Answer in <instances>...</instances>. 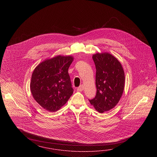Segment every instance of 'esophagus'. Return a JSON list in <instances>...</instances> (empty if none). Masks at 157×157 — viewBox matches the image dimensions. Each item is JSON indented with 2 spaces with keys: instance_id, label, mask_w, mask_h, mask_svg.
<instances>
[{
  "instance_id": "1",
  "label": "esophagus",
  "mask_w": 157,
  "mask_h": 157,
  "mask_svg": "<svg viewBox=\"0 0 157 157\" xmlns=\"http://www.w3.org/2000/svg\"><path fill=\"white\" fill-rule=\"evenodd\" d=\"M83 90H84V86L83 85H80V86L79 87H78V89H77V91H83Z\"/></svg>"
}]
</instances>
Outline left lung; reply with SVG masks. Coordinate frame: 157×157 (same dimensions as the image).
<instances>
[{
  "label": "left lung",
  "instance_id": "obj_1",
  "mask_svg": "<svg viewBox=\"0 0 157 157\" xmlns=\"http://www.w3.org/2000/svg\"><path fill=\"white\" fill-rule=\"evenodd\" d=\"M96 68L97 93L91 104L101 113L113 108L123 93L125 75L119 60L109 53L93 55Z\"/></svg>",
  "mask_w": 157,
  "mask_h": 157
}]
</instances>
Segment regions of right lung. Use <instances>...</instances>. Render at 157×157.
Here are the masks:
<instances>
[{
	"label": "right lung",
	"mask_w": 157,
	"mask_h": 157,
	"mask_svg": "<svg viewBox=\"0 0 157 157\" xmlns=\"http://www.w3.org/2000/svg\"><path fill=\"white\" fill-rule=\"evenodd\" d=\"M73 60L71 56L59 55L41 62L34 70L31 93L38 104L49 112L60 109L73 93L68 72Z\"/></svg>",
	"instance_id": "right-lung-1"
}]
</instances>
